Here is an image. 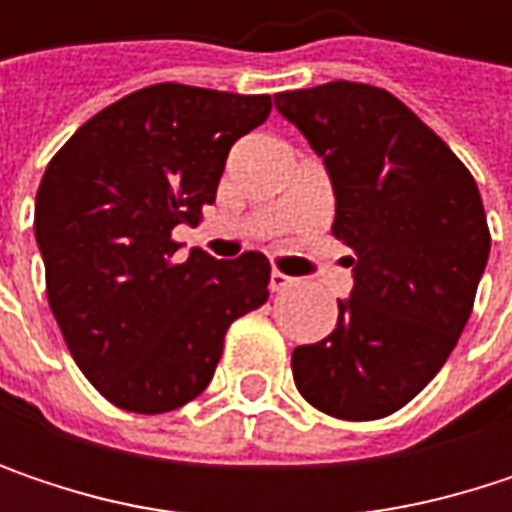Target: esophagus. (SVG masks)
<instances>
[{"label":"esophagus","instance_id":"34e87169","mask_svg":"<svg viewBox=\"0 0 512 512\" xmlns=\"http://www.w3.org/2000/svg\"><path fill=\"white\" fill-rule=\"evenodd\" d=\"M299 278H293V275H284L281 269H272V275H269V287H272V293H281V290H287V287H293Z\"/></svg>","mask_w":512,"mask_h":512}]
</instances>
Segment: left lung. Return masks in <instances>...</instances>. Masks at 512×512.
<instances>
[{"label":"left lung","instance_id":"left-lung-1","mask_svg":"<svg viewBox=\"0 0 512 512\" xmlns=\"http://www.w3.org/2000/svg\"><path fill=\"white\" fill-rule=\"evenodd\" d=\"M275 109L326 162L356 281L332 335L293 350L296 388L332 418H385L442 370L471 317L489 257L477 183L385 88L338 79L281 91Z\"/></svg>","mask_w":512,"mask_h":512}]
</instances>
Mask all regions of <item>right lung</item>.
<instances>
[{
  "instance_id": "obj_1",
  "label": "right lung",
  "mask_w": 512,
  "mask_h": 512,
  "mask_svg": "<svg viewBox=\"0 0 512 512\" xmlns=\"http://www.w3.org/2000/svg\"><path fill=\"white\" fill-rule=\"evenodd\" d=\"M269 94L159 82L85 121L35 198L47 299L85 379L118 409L159 415L213 379L228 326L269 296V260L177 257L171 231L216 201L231 145Z\"/></svg>"
}]
</instances>
